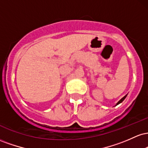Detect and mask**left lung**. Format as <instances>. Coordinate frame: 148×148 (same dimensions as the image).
I'll list each match as a JSON object with an SVG mask.
<instances>
[{
	"instance_id": "left-lung-1",
	"label": "left lung",
	"mask_w": 148,
	"mask_h": 148,
	"mask_svg": "<svg viewBox=\"0 0 148 148\" xmlns=\"http://www.w3.org/2000/svg\"><path fill=\"white\" fill-rule=\"evenodd\" d=\"M126 97H127V95H125V97H123V98H122V99H120V101H119L118 103H117V104H116V105H118V104H119V103H121V102H122V101H123V100H124V99H125V98H126Z\"/></svg>"
}]
</instances>
